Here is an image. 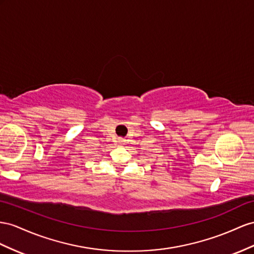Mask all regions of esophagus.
<instances>
[{"label":"esophagus","mask_w":254,"mask_h":254,"mask_svg":"<svg viewBox=\"0 0 254 254\" xmlns=\"http://www.w3.org/2000/svg\"><path fill=\"white\" fill-rule=\"evenodd\" d=\"M123 141H125V140H123V139H121V138H120V139L118 140V142H119V144H120V145H122V144H123Z\"/></svg>","instance_id":"obj_1"}]
</instances>
